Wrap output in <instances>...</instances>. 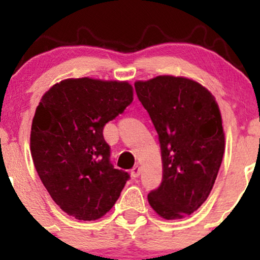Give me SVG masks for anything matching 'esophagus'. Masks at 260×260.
Listing matches in <instances>:
<instances>
[{"instance_id":"34e87169","label":"esophagus","mask_w":260,"mask_h":260,"mask_svg":"<svg viewBox=\"0 0 260 260\" xmlns=\"http://www.w3.org/2000/svg\"><path fill=\"white\" fill-rule=\"evenodd\" d=\"M131 175H132V177H134V178L138 177V176L140 175V166H138V165L134 166V168L131 170Z\"/></svg>"}]
</instances>
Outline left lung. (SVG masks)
Segmentation results:
<instances>
[{
  "label": "left lung",
  "mask_w": 260,
  "mask_h": 260,
  "mask_svg": "<svg viewBox=\"0 0 260 260\" xmlns=\"http://www.w3.org/2000/svg\"><path fill=\"white\" fill-rule=\"evenodd\" d=\"M137 96L159 134L162 181L148 194L166 220L190 215L207 201L225 151L215 98L198 82L157 76L134 83Z\"/></svg>",
  "instance_id": "obj_1"
}]
</instances>
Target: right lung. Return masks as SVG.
Wrapping results in <instances>:
<instances>
[{
	"instance_id": "1",
	"label": "right lung",
	"mask_w": 260,
	"mask_h": 260,
	"mask_svg": "<svg viewBox=\"0 0 260 260\" xmlns=\"http://www.w3.org/2000/svg\"><path fill=\"white\" fill-rule=\"evenodd\" d=\"M132 101L128 82L88 77L61 80L41 98L31 157L53 202L70 216L98 220L120 197L129 175L113 169L103 129Z\"/></svg>"
}]
</instances>
